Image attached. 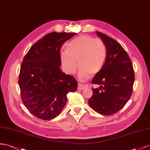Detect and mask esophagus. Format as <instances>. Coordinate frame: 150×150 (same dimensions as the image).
Returning a JSON list of instances; mask_svg holds the SVG:
<instances>
[{
  "label": "esophagus",
  "mask_w": 150,
  "mask_h": 150,
  "mask_svg": "<svg viewBox=\"0 0 150 150\" xmlns=\"http://www.w3.org/2000/svg\"><path fill=\"white\" fill-rule=\"evenodd\" d=\"M88 87V85L87 84H82V83H79L78 85V89L80 91H82L84 88H87Z\"/></svg>",
  "instance_id": "1"
}]
</instances>
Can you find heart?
Returning <instances> with one entry per match:
<instances>
[{
	"label": "heart",
	"instance_id": "b5f03b06",
	"mask_svg": "<svg viewBox=\"0 0 150 150\" xmlns=\"http://www.w3.org/2000/svg\"><path fill=\"white\" fill-rule=\"evenodd\" d=\"M107 46L99 38L82 35L71 41L66 51L60 52L61 63L67 74H74L77 69V62L80 68L79 76L85 81L101 71L107 57Z\"/></svg>",
	"mask_w": 150,
	"mask_h": 150
}]
</instances>
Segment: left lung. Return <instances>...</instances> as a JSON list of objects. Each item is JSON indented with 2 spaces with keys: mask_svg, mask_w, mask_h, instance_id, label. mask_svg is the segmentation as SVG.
<instances>
[{
  "mask_svg": "<svg viewBox=\"0 0 150 150\" xmlns=\"http://www.w3.org/2000/svg\"><path fill=\"white\" fill-rule=\"evenodd\" d=\"M96 33L105 43L108 53L103 68L92 81L100 87L92 88V96L88 103L97 112L110 115L120 110L130 99L134 71L129 55L122 46L105 34Z\"/></svg>",
  "mask_w": 150,
  "mask_h": 150,
  "instance_id": "1",
  "label": "left lung"
}]
</instances>
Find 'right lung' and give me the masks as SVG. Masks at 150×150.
<instances>
[{"instance_id": "right-lung-1", "label": "right lung", "mask_w": 150, "mask_h": 150, "mask_svg": "<svg viewBox=\"0 0 150 150\" xmlns=\"http://www.w3.org/2000/svg\"><path fill=\"white\" fill-rule=\"evenodd\" d=\"M75 33L53 32L42 37L29 49L21 63L19 85L21 100L35 117L50 120L60 114L67 101V94L75 91L78 82L63 73L62 45Z\"/></svg>"}]
</instances>
